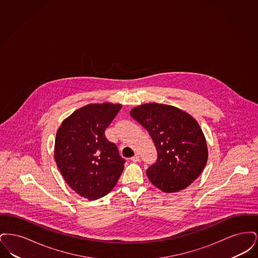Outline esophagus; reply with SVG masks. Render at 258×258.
<instances>
[{"label":"esophagus","instance_id":"esophagus-1","mask_svg":"<svg viewBox=\"0 0 258 258\" xmlns=\"http://www.w3.org/2000/svg\"><path fill=\"white\" fill-rule=\"evenodd\" d=\"M132 160H133V161H135V162H138V161L140 160V157H139V155H135V156L132 158Z\"/></svg>","mask_w":258,"mask_h":258}]
</instances>
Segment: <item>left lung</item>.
<instances>
[{"mask_svg":"<svg viewBox=\"0 0 258 258\" xmlns=\"http://www.w3.org/2000/svg\"><path fill=\"white\" fill-rule=\"evenodd\" d=\"M132 117L151 135L158 160L147 170L151 183L164 192H177L194 183L208 160L204 134L185 111L161 103H144L131 110Z\"/></svg>","mask_w":258,"mask_h":258,"instance_id":"8db88e82","label":"left lung"}]
</instances>
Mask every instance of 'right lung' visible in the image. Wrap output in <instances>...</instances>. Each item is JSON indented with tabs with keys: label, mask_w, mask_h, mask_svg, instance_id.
I'll return each instance as SVG.
<instances>
[{
	"label": "right lung",
	"mask_w": 258,
	"mask_h": 258,
	"mask_svg": "<svg viewBox=\"0 0 258 258\" xmlns=\"http://www.w3.org/2000/svg\"><path fill=\"white\" fill-rule=\"evenodd\" d=\"M121 108L120 103L88 104L66 118L57 131V166L67 184L89 200L109 194L123 172L124 160L104 135Z\"/></svg>",
	"instance_id": "1"
}]
</instances>
